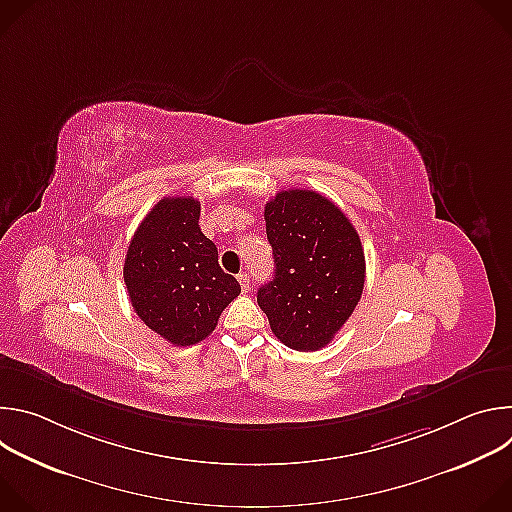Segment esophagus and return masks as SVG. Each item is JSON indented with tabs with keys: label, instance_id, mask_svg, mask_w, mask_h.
Masks as SVG:
<instances>
[{
	"label": "esophagus",
	"instance_id": "obj_1",
	"mask_svg": "<svg viewBox=\"0 0 512 512\" xmlns=\"http://www.w3.org/2000/svg\"><path fill=\"white\" fill-rule=\"evenodd\" d=\"M237 279H239V285H241V289H243V291H247V289H249V285H251L249 273H247V271H241V273L237 275Z\"/></svg>",
	"mask_w": 512,
	"mask_h": 512
}]
</instances>
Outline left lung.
Listing matches in <instances>:
<instances>
[{
    "label": "left lung",
    "instance_id": "left-lung-1",
    "mask_svg": "<svg viewBox=\"0 0 512 512\" xmlns=\"http://www.w3.org/2000/svg\"><path fill=\"white\" fill-rule=\"evenodd\" d=\"M275 275L257 291L271 332L312 352L338 334L364 287V251L348 216L314 190H283L265 204Z\"/></svg>",
    "mask_w": 512,
    "mask_h": 512
}]
</instances>
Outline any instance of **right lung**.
<instances>
[{"instance_id":"obj_1","label":"right lung","mask_w":512,"mask_h":512,"mask_svg":"<svg viewBox=\"0 0 512 512\" xmlns=\"http://www.w3.org/2000/svg\"><path fill=\"white\" fill-rule=\"evenodd\" d=\"M198 218L196 198H162L137 227L123 265L135 314L174 346L210 336L241 294L239 281L218 265L216 245L202 235Z\"/></svg>"}]
</instances>
